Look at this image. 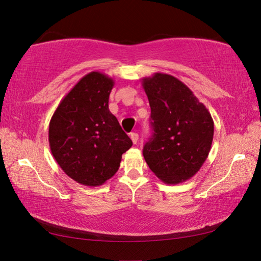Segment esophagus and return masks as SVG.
Masks as SVG:
<instances>
[{
  "mask_svg": "<svg viewBox=\"0 0 261 261\" xmlns=\"http://www.w3.org/2000/svg\"><path fill=\"white\" fill-rule=\"evenodd\" d=\"M130 138H131V140H132V142L136 143L138 142V140H139V135L138 134H136V132H132V134H130Z\"/></svg>",
  "mask_w": 261,
  "mask_h": 261,
  "instance_id": "34e87169",
  "label": "esophagus"
}]
</instances>
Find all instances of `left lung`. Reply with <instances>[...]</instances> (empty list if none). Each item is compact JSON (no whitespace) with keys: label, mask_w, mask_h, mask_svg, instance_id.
<instances>
[{"label":"left lung","mask_w":261,"mask_h":261,"mask_svg":"<svg viewBox=\"0 0 261 261\" xmlns=\"http://www.w3.org/2000/svg\"><path fill=\"white\" fill-rule=\"evenodd\" d=\"M151 109L152 137L143 147L149 168L165 184L192 178L206 160L214 122L208 110L176 77L156 73L142 79Z\"/></svg>","instance_id":"obj_1"}]
</instances>
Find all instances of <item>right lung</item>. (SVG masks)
<instances>
[{"label":"right lung","mask_w":261,"mask_h":261,"mask_svg":"<svg viewBox=\"0 0 261 261\" xmlns=\"http://www.w3.org/2000/svg\"><path fill=\"white\" fill-rule=\"evenodd\" d=\"M113 86L108 75L91 71L62 99L49 123L54 158L66 175L82 185L104 184L132 146L109 110Z\"/></svg>","instance_id":"1"}]
</instances>
